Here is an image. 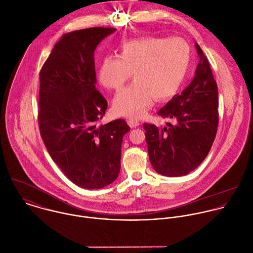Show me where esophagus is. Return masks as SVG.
I'll use <instances>...</instances> for the list:
<instances>
[{
	"label": "esophagus",
	"mask_w": 253,
	"mask_h": 253,
	"mask_svg": "<svg viewBox=\"0 0 253 253\" xmlns=\"http://www.w3.org/2000/svg\"><path fill=\"white\" fill-rule=\"evenodd\" d=\"M127 123H128V125L131 128H136V127H138L140 125V122L138 120H136V119H133V118L127 119Z\"/></svg>",
	"instance_id": "34e87169"
}]
</instances>
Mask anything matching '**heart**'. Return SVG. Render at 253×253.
I'll return each instance as SVG.
<instances>
[{
    "label": "heart",
    "instance_id": "b5f03b06",
    "mask_svg": "<svg viewBox=\"0 0 253 253\" xmlns=\"http://www.w3.org/2000/svg\"><path fill=\"white\" fill-rule=\"evenodd\" d=\"M191 63V47L182 38H144L125 42L118 56L105 55L99 64L98 80L107 89H120L130 78L135 81L113 100L117 115L143 116L157 100H166L181 88Z\"/></svg>",
    "mask_w": 253,
    "mask_h": 253
}]
</instances>
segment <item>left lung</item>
<instances>
[{
  "label": "left lung",
  "mask_w": 253,
  "mask_h": 253,
  "mask_svg": "<svg viewBox=\"0 0 253 253\" xmlns=\"http://www.w3.org/2000/svg\"><path fill=\"white\" fill-rule=\"evenodd\" d=\"M200 57L195 77L182 93L158 111L175 118L176 125L157 127L144 123L149 159L154 170L166 177L185 176L206 159L218 125V91L210 62L196 42Z\"/></svg>",
  "instance_id": "left-lung-1"
}]
</instances>
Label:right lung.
Wrapping results in <instances>:
<instances>
[{
  "label": "right lung",
  "mask_w": 253,
  "mask_h": 253,
  "mask_svg": "<svg viewBox=\"0 0 253 253\" xmlns=\"http://www.w3.org/2000/svg\"><path fill=\"white\" fill-rule=\"evenodd\" d=\"M115 31L90 28L63 35L40 72L41 136L62 173L87 190L117 179L123 136L130 131L123 119L98 125L107 101L95 87L94 51Z\"/></svg>",
  "instance_id": "right-lung-1"
}]
</instances>
